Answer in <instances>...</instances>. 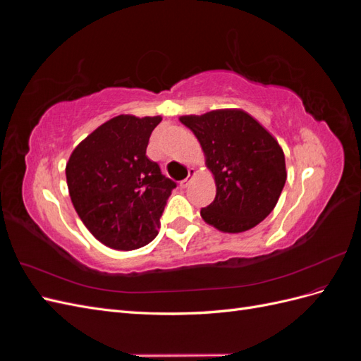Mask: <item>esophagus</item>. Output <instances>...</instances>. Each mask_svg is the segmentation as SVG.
<instances>
[{
    "label": "esophagus",
    "mask_w": 361,
    "mask_h": 361,
    "mask_svg": "<svg viewBox=\"0 0 361 361\" xmlns=\"http://www.w3.org/2000/svg\"><path fill=\"white\" fill-rule=\"evenodd\" d=\"M195 176V169L194 167H190L188 169V174H187V178H185L182 182H180V187L182 188H187L188 185H190V182H191V179Z\"/></svg>",
    "instance_id": "obj_1"
}]
</instances>
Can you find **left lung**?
<instances>
[{
    "label": "left lung",
    "mask_w": 361,
    "mask_h": 361,
    "mask_svg": "<svg viewBox=\"0 0 361 361\" xmlns=\"http://www.w3.org/2000/svg\"><path fill=\"white\" fill-rule=\"evenodd\" d=\"M200 141L216 195L203 220L226 233L250 231L274 209L286 182L285 154L256 118L241 110L182 116Z\"/></svg>",
    "instance_id": "1"
}]
</instances>
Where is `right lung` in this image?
I'll return each mask as SVG.
<instances>
[{
	"mask_svg": "<svg viewBox=\"0 0 361 361\" xmlns=\"http://www.w3.org/2000/svg\"><path fill=\"white\" fill-rule=\"evenodd\" d=\"M161 120L117 116L82 140L69 158L66 179L75 211L106 247L135 250L158 235L159 218L176 188L146 157Z\"/></svg>",
	"mask_w": 361,
	"mask_h": 361,
	"instance_id": "obj_1",
	"label": "right lung"
}]
</instances>
